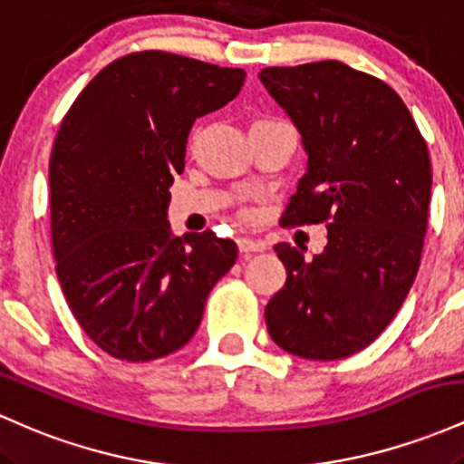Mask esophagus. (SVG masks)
<instances>
[{
	"mask_svg": "<svg viewBox=\"0 0 464 464\" xmlns=\"http://www.w3.org/2000/svg\"><path fill=\"white\" fill-rule=\"evenodd\" d=\"M237 248H239V253L244 255V257H248L250 253H259V250H264V244L257 242V239L239 237L237 239Z\"/></svg>",
	"mask_w": 464,
	"mask_h": 464,
	"instance_id": "esophagus-1",
	"label": "esophagus"
}]
</instances>
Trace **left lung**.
<instances>
[{
    "instance_id": "left-lung-1",
    "label": "left lung",
    "mask_w": 464,
    "mask_h": 464,
    "mask_svg": "<svg viewBox=\"0 0 464 464\" xmlns=\"http://www.w3.org/2000/svg\"><path fill=\"white\" fill-rule=\"evenodd\" d=\"M259 80L307 152L281 225L327 222V246L312 259L287 242L275 246L287 279L266 305L268 334L299 358H347L384 332L417 276L428 146L395 89L340 61L266 67Z\"/></svg>"
}]
</instances>
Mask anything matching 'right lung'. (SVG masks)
<instances>
[{
    "mask_svg": "<svg viewBox=\"0 0 464 464\" xmlns=\"http://www.w3.org/2000/svg\"><path fill=\"white\" fill-rule=\"evenodd\" d=\"M244 69L146 50L106 65L67 111L50 157L52 250L69 310L100 349L150 362L188 344L237 259L214 231L177 237L169 188L196 117L231 102Z\"/></svg>",
    "mask_w": 464,
    "mask_h": 464,
    "instance_id": "1",
    "label": "right lung"
}]
</instances>
